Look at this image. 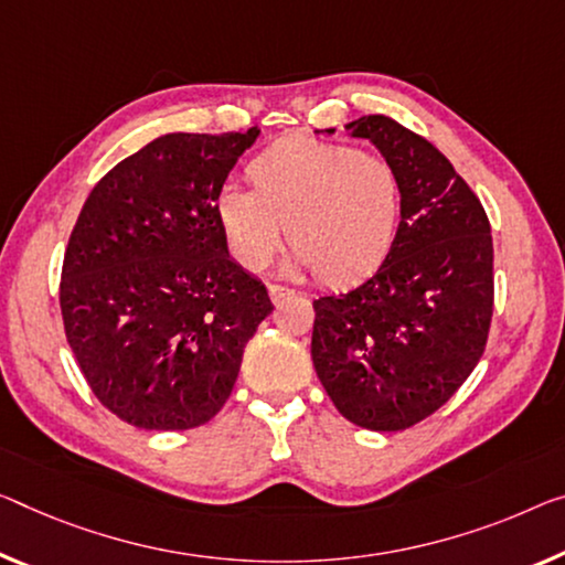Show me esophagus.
Returning <instances> with one entry per match:
<instances>
[{"label": "esophagus", "mask_w": 565, "mask_h": 565, "mask_svg": "<svg viewBox=\"0 0 565 565\" xmlns=\"http://www.w3.org/2000/svg\"><path fill=\"white\" fill-rule=\"evenodd\" d=\"M267 292H270L273 306H280L285 298H290V295H292V290L285 288V285H267Z\"/></svg>", "instance_id": "1"}]
</instances>
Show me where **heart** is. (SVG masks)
<instances>
[{"mask_svg": "<svg viewBox=\"0 0 565 565\" xmlns=\"http://www.w3.org/2000/svg\"><path fill=\"white\" fill-rule=\"evenodd\" d=\"M253 189L227 184L214 216L230 255L259 270L282 245L290 270H316L326 285H353L384 265L394 247L402 189L392 163L343 143L288 136L247 167Z\"/></svg>", "mask_w": 565, "mask_h": 565, "instance_id": "b5f03b06", "label": "heart"}]
</instances>
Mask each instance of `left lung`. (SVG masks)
<instances>
[{"label":"left lung","mask_w":565,"mask_h":565,"mask_svg":"<svg viewBox=\"0 0 565 565\" xmlns=\"http://www.w3.org/2000/svg\"><path fill=\"white\" fill-rule=\"evenodd\" d=\"M345 131L392 163L402 222L371 280L312 300L310 355L345 419L398 431L449 402L482 359L492 318L490 222L427 138L386 116H361Z\"/></svg>","instance_id":"left-lung-1"}]
</instances>
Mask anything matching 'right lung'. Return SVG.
I'll list each match as a JSON object with an SVG mask.
<instances>
[{
  "label": "right lung",
  "instance_id": "add662e5",
  "mask_svg": "<svg viewBox=\"0 0 565 565\" xmlns=\"http://www.w3.org/2000/svg\"><path fill=\"white\" fill-rule=\"evenodd\" d=\"M257 136L255 126L153 138L93 186L77 216L60 282L65 335L98 402L138 429L210 422L273 312L214 216Z\"/></svg>",
  "mask_w": 565,
  "mask_h": 565
}]
</instances>
